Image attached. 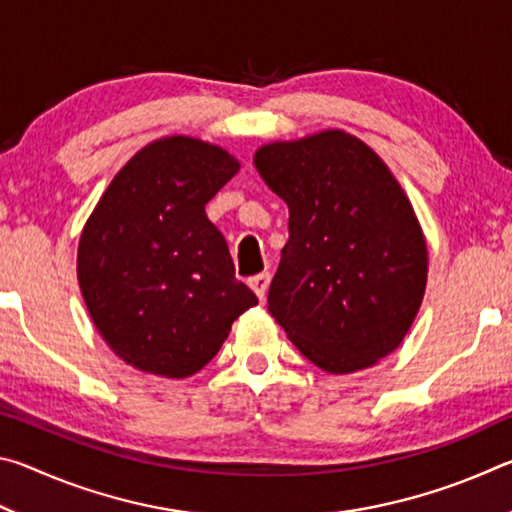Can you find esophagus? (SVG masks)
I'll return each instance as SVG.
<instances>
[{"mask_svg": "<svg viewBox=\"0 0 512 512\" xmlns=\"http://www.w3.org/2000/svg\"><path fill=\"white\" fill-rule=\"evenodd\" d=\"M248 284H250V289L257 293V298L264 300L266 291H268V284H271V273H259L255 277H250Z\"/></svg>", "mask_w": 512, "mask_h": 512, "instance_id": "1", "label": "esophagus"}]
</instances>
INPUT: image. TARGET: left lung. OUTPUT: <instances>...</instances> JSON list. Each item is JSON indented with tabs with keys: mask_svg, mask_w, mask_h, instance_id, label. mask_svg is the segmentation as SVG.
Instances as JSON below:
<instances>
[{
	"mask_svg": "<svg viewBox=\"0 0 512 512\" xmlns=\"http://www.w3.org/2000/svg\"><path fill=\"white\" fill-rule=\"evenodd\" d=\"M253 162L289 207L268 311L329 375L372 368L400 348L427 289V239L409 196L341 128L264 144Z\"/></svg>",
	"mask_w": 512,
	"mask_h": 512,
	"instance_id": "left-lung-1",
	"label": "left lung"
}]
</instances>
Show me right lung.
I'll return each mask as SVG.
<instances>
[{
  "instance_id": "1",
  "label": "right lung",
  "mask_w": 512,
  "mask_h": 512,
  "mask_svg": "<svg viewBox=\"0 0 512 512\" xmlns=\"http://www.w3.org/2000/svg\"><path fill=\"white\" fill-rule=\"evenodd\" d=\"M241 169L223 146L169 135L137 151L85 221L76 273L101 339L121 361L185 379L257 305L205 205Z\"/></svg>"
}]
</instances>
